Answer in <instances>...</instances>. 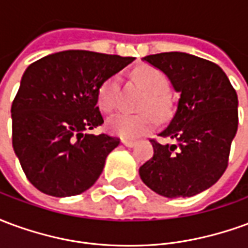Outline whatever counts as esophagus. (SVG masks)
Segmentation results:
<instances>
[{"label": "esophagus", "instance_id": "1", "mask_svg": "<svg viewBox=\"0 0 248 248\" xmlns=\"http://www.w3.org/2000/svg\"><path fill=\"white\" fill-rule=\"evenodd\" d=\"M121 142H122V145H124L126 147H133V146L137 143L135 140H122Z\"/></svg>", "mask_w": 248, "mask_h": 248}]
</instances>
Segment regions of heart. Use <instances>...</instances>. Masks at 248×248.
Masks as SVG:
<instances>
[{
  "label": "heart",
  "instance_id": "obj_1",
  "mask_svg": "<svg viewBox=\"0 0 248 248\" xmlns=\"http://www.w3.org/2000/svg\"><path fill=\"white\" fill-rule=\"evenodd\" d=\"M134 78L146 92L140 105V114H118L108 121V131L121 138H137L150 131L156 124V117L165 118L170 111L166 93L169 90L167 77L151 66H142L134 71ZM119 77L113 76L103 82L98 92V103L106 113H113L118 108Z\"/></svg>",
  "mask_w": 248,
  "mask_h": 248
}]
</instances>
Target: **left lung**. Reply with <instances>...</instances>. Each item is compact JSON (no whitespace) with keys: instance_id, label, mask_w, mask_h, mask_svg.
<instances>
[{"instance_id":"left-lung-1","label":"left lung","mask_w":248,"mask_h":248,"mask_svg":"<svg viewBox=\"0 0 248 248\" xmlns=\"http://www.w3.org/2000/svg\"><path fill=\"white\" fill-rule=\"evenodd\" d=\"M143 61L162 70L179 93L175 113L150 140L154 154L140 167V179L167 198L197 195L211 187L229 166L238 130V95L217 63L187 53L151 54Z\"/></svg>"}]
</instances>
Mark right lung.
Segmentation results:
<instances>
[{
	"label": "right lung",
	"instance_id": "1",
	"mask_svg": "<svg viewBox=\"0 0 248 248\" xmlns=\"http://www.w3.org/2000/svg\"><path fill=\"white\" fill-rule=\"evenodd\" d=\"M86 50H66L33 62L12 103V142L29 182L41 192L78 195L95 183L106 156L119 145L90 130L103 124L99 87L134 61Z\"/></svg>",
	"mask_w": 248,
	"mask_h": 248
}]
</instances>
